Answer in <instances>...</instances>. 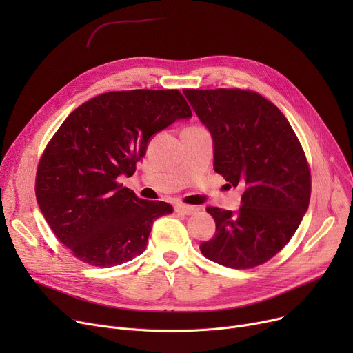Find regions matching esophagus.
I'll return each mask as SVG.
<instances>
[{
  "label": "esophagus",
  "instance_id": "34e87169",
  "mask_svg": "<svg viewBox=\"0 0 353 353\" xmlns=\"http://www.w3.org/2000/svg\"><path fill=\"white\" fill-rule=\"evenodd\" d=\"M174 210L180 214H186V216H190L193 213H196L199 209L194 208V206H189V205H183V203H177V205L174 206Z\"/></svg>",
  "mask_w": 353,
  "mask_h": 353
}]
</instances>
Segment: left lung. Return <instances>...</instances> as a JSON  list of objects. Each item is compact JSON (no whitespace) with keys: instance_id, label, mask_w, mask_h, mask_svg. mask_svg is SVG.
Returning a JSON list of instances; mask_svg holds the SVG:
<instances>
[{"instance_id":"8db88e82","label":"left lung","mask_w":353,"mask_h":353,"mask_svg":"<svg viewBox=\"0 0 353 353\" xmlns=\"http://www.w3.org/2000/svg\"><path fill=\"white\" fill-rule=\"evenodd\" d=\"M213 137L214 172L245 189L237 213L208 208L216 234L203 256L232 269L263 265L281 252L307 210L310 169L282 111L250 90H183Z\"/></svg>"}]
</instances>
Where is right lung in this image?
Wrapping results in <instances>:
<instances>
[{
    "instance_id": "right-lung-1",
    "label": "right lung",
    "mask_w": 353,
    "mask_h": 353,
    "mask_svg": "<svg viewBox=\"0 0 353 353\" xmlns=\"http://www.w3.org/2000/svg\"><path fill=\"white\" fill-rule=\"evenodd\" d=\"M192 110L179 90L108 91L77 107L48 141L37 167L35 196L48 226L79 261L125 263L145 250L165 201L123 188L148 140Z\"/></svg>"
}]
</instances>
